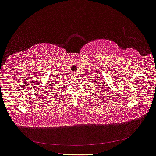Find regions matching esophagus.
Listing matches in <instances>:
<instances>
[{
  "label": "esophagus",
  "instance_id": "34e87169",
  "mask_svg": "<svg viewBox=\"0 0 156 156\" xmlns=\"http://www.w3.org/2000/svg\"><path fill=\"white\" fill-rule=\"evenodd\" d=\"M73 75H74V76H78V73H74Z\"/></svg>",
  "mask_w": 156,
  "mask_h": 156
}]
</instances>
